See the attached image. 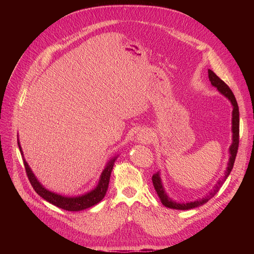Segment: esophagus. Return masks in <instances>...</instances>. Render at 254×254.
Instances as JSON below:
<instances>
[{"mask_svg": "<svg viewBox=\"0 0 254 254\" xmlns=\"http://www.w3.org/2000/svg\"><path fill=\"white\" fill-rule=\"evenodd\" d=\"M137 141L143 144L149 143L151 141V134L149 132L141 131L139 134H137Z\"/></svg>", "mask_w": 254, "mask_h": 254, "instance_id": "obj_1", "label": "esophagus"}]
</instances>
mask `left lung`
I'll use <instances>...</instances> for the list:
<instances>
[{
  "mask_svg": "<svg viewBox=\"0 0 254 254\" xmlns=\"http://www.w3.org/2000/svg\"><path fill=\"white\" fill-rule=\"evenodd\" d=\"M207 73H209V79L211 81L212 86L216 88L219 93L221 95H224L228 99V101L231 103L232 108H233V110H232V129H231L232 130V144L229 147V155L230 156H229V161L227 164V170L225 172L224 178H222L221 180H218L217 184H215L214 189L211 190L204 197H202L200 199H196L195 201H189V202H178V201L174 200V199H172L165 191V189H164L163 183H162V179H161L160 171L157 172L156 174H153L152 175L153 188H155V190L157 191L158 197L160 198V201L164 206L170 207V209L182 210V211L191 210V209H195V207H198V206L206 203L212 197H214V195L219 190L222 184L225 183V181L227 180L230 173H231L233 165H234V161H235L237 149H238V142H240V110H238V105H237L236 98L233 94V92L231 91V89H230L227 84L222 81L212 70H209L207 71Z\"/></svg>",
  "mask_w": 254,
  "mask_h": 254,
  "instance_id": "8db88e82",
  "label": "left lung"
}]
</instances>
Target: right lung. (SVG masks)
<instances>
[{
	"label": "right lung",
	"mask_w": 254,
	"mask_h": 254,
	"mask_svg": "<svg viewBox=\"0 0 254 254\" xmlns=\"http://www.w3.org/2000/svg\"><path fill=\"white\" fill-rule=\"evenodd\" d=\"M18 145H19V149H20V152H21L22 158H23V162H24V166H25L29 182L32 183V186H33L34 190L37 191V194L40 197H42L44 200H47L48 202L60 207V209H64L65 211H71V212L86 210V209H88V207L93 206L103 200V198L105 197V195L107 193V190H108L110 176H111V172L113 170L114 162H115V160L118 159L119 155L111 158L108 162H107L101 176H99L98 182L94 189H92L91 190L87 191V193H84L82 195L64 196V195H60L58 193H55V191H52L42 186L41 182L37 179V177L33 173L32 168L29 167L28 163L26 162L24 155H23V150H22V147L20 145L19 137H18Z\"/></svg>",
	"instance_id": "obj_1"
}]
</instances>
